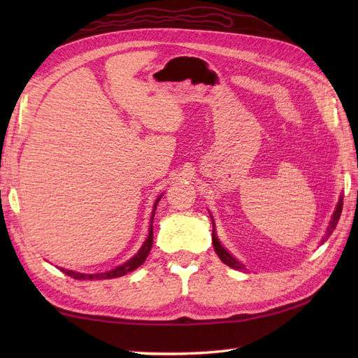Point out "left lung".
I'll return each mask as SVG.
<instances>
[{"label": "left lung", "instance_id": "8db88e82", "mask_svg": "<svg viewBox=\"0 0 358 358\" xmlns=\"http://www.w3.org/2000/svg\"><path fill=\"white\" fill-rule=\"evenodd\" d=\"M341 209H343V196L340 195L338 203H337V206H336V210H334V214H332V217H331L329 226H328V229H326V232H324V235H323L322 243H324L326 240H328L329 235L334 232V229H336V226H337L338 220H340V215H341ZM210 220H212V226H214V227H212V243H214V249H215L217 255L220 257V260H222L224 264H227V266H229V268H232V269L241 271L243 268H245V264L240 263V262L237 260V258H235V257L229 252V250H227V249L222 245V241H220L218 237H217L214 218L210 217Z\"/></svg>", "mask_w": 358, "mask_h": 358}]
</instances>
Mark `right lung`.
<instances>
[{
  "label": "right lung",
  "instance_id": "right-lung-1",
  "mask_svg": "<svg viewBox=\"0 0 358 358\" xmlns=\"http://www.w3.org/2000/svg\"><path fill=\"white\" fill-rule=\"evenodd\" d=\"M163 194L158 196L154 203V209H152V214H150V226H149V235L144 240L143 246L140 248L138 252H136L132 258H129L127 262H124L123 264L117 266V268H113L108 272H100V273H81V272H75V271H69V269H63L62 271L66 273V275H69L75 280H104V278H117V277H123L126 273L135 271L138 266H141L144 262H146V258L150 252V248H152V243H154V231H152V223H154V217H155V210H157V204L158 201L162 200Z\"/></svg>",
  "mask_w": 358,
  "mask_h": 358
}]
</instances>
